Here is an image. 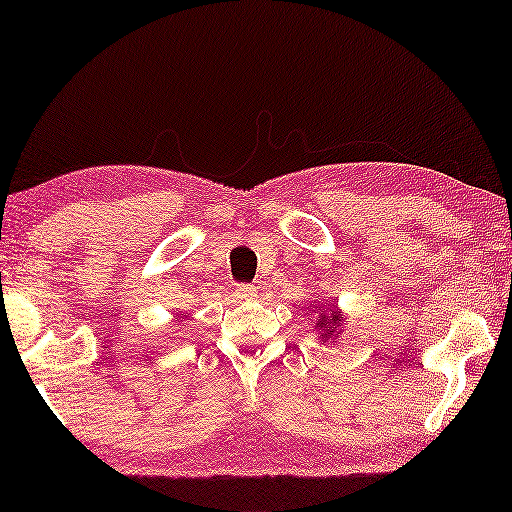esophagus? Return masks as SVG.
Segmentation results:
<instances>
[{
    "label": "esophagus",
    "instance_id": "34e87169",
    "mask_svg": "<svg viewBox=\"0 0 512 512\" xmlns=\"http://www.w3.org/2000/svg\"><path fill=\"white\" fill-rule=\"evenodd\" d=\"M236 290H238L240 299H256L258 297V288L251 286V283H240Z\"/></svg>",
    "mask_w": 512,
    "mask_h": 512
}]
</instances>
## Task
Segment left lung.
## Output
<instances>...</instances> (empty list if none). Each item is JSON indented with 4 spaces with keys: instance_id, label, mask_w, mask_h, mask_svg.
<instances>
[{
    "instance_id": "obj_1",
    "label": "left lung",
    "mask_w": 512,
    "mask_h": 512,
    "mask_svg": "<svg viewBox=\"0 0 512 512\" xmlns=\"http://www.w3.org/2000/svg\"><path fill=\"white\" fill-rule=\"evenodd\" d=\"M322 313H324V311H322ZM331 319L334 320L333 323H331L330 320H326V317H322L320 326H324V331H331V326H335V324L340 322V313H338V311H333V313H331ZM331 335H333V333H331Z\"/></svg>"
}]
</instances>
